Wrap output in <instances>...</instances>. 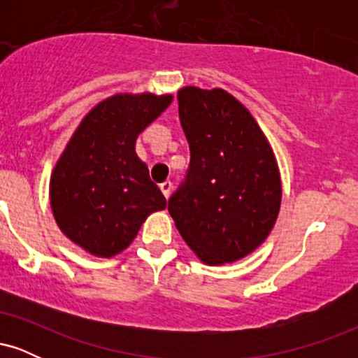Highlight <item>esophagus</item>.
<instances>
[{
	"label": "esophagus",
	"mask_w": 358,
	"mask_h": 358,
	"mask_svg": "<svg viewBox=\"0 0 358 358\" xmlns=\"http://www.w3.org/2000/svg\"><path fill=\"white\" fill-rule=\"evenodd\" d=\"M159 190L163 192V195L166 196H170V193H171V190H173V185H171V182H165V183H162L159 185Z\"/></svg>",
	"instance_id": "1"
}]
</instances>
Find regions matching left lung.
I'll return each instance as SVG.
<instances>
[{
  "label": "left lung",
  "instance_id": "8db88e82",
  "mask_svg": "<svg viewBox=\"0 0 358 358\" xmlns=\"http://www.w3.org/2000/svg\"><path fill=\"white\" fill-rule=\"evenodd\" d=\"M178 114L190 166L168 212L205 264L239 261L276 224L281 176L273 148L252 114L224 89H180Z\"/></svg>",
  "mask_w": 358,
  "mask_h": 358
}]
</instances>
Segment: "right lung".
Instances as JSON below:
<instances>
[{
    "instance_id": "obj_1",
    "label": "right lung",
    "mask_w": 358,
    "mask_h": 358,
    "mask_svg": "<svg viewBox=\"0 0 358 358\" xmlns=\"http://www.w3.org/2000/svg\"><path fill=\"white\" fill-rule=\"evenodd\" d=\"M173 101L171 94H116L80 121L50 178L60 231L92 256L113 257L134 241L143 222L166 208L134 145Z\"/></svg>"
}]
</instances>
